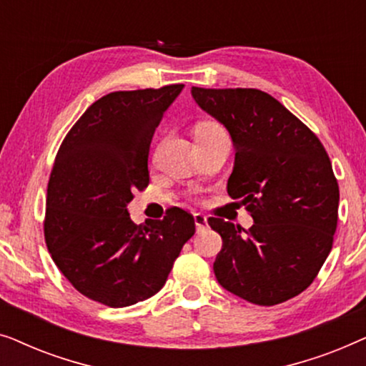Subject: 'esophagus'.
Instances as JSON below:
<instances>
[{"label": "esophagus", "instance_id": "1", "mask_svg": "<svg viewBox=\"0 0 366 366\" xmlns=\"http://www.w3.org/2000/svg\"><path fill=\"white\" fill-rule=\"evenodd\" d=\"M193 219H194V227H197V232H202V229L208 227V219L202 213H194Z\"/></svg>", "mask_w": 366, "mask_h": 366}]
</instances>
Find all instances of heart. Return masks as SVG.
Listing matches in <instances>:
<instances>
[{
  "label": "heart",
  "mask_w": 366,
  "mask_h": 366,
  "mask_svg": "<svg viewBox=\"0 0 366 366\" xmlns=\"http://www.w3.org/2000/svg\"><path fill=\"white\" fill-rule=\"evenodd\" d=\"M213 128H218V124H214V123H199L198 127H197V132H194V133L209 132V129H213Z\"/></svg>",
  "instance_id": "b5f03b06"
}]
</instances>
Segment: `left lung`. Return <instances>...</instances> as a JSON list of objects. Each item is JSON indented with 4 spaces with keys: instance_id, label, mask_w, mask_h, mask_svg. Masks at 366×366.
Masks as SVG:
<instances>
[{
    "instance_id": "left-lung-1",
    "label": "left lung",
    "mask_w": 366,
    "mask_h": 366,
    "mask_svg": "<svg viewBox=\"0 0 366 366\" xmlns=\"http://www.w3.org/2000/svg\"><path fill=\"white\" fill-rule=\"evenodd\" d=\"M234 147L228 194L253 218L244 232L209 218L223 239L214 277L229 293L272 307L307 290L332 252L340 189L323 144L268 93L192 88Z\"/></svg>"
}]
</instances>
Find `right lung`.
<instances>
[{"mask_svg": "<svg viewBox=\"0 0 366 366\" xmlns=\"http://www.w3.org/2000/svg\"><path fill=\"white\" fill-rule=\"evenodd\" d=\"M184 84L114 92L69 129L48 183L44 239L53 262L84 297L112 308L143 302L167 283L194 234L182 208L134 224L128 203L149 183L154 129Z\"/></svg>", "mask_w": 366, "mask_h": 366, "instance_id": "1", "label": "right lung"}]
</instances>
